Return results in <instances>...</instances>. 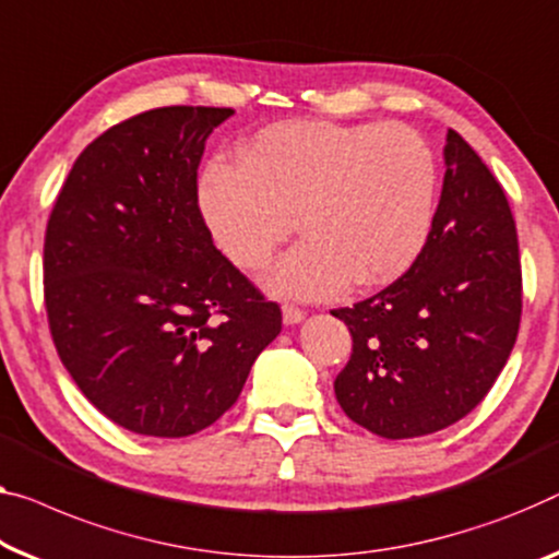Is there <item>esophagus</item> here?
Wrapping results in <instances>:
<instances>
[{"label": "esophagus", "mask_w": 559, "mask_h": 559, "mask_svg": "<svg viewBox=\"0 0 559 559\" xmlns=\"http://www.w3.org/2000/svg\"><path fill=\"white\" fill-rule=\"evenodd\" d=\"M304 319H306V311H301V308H298V306H294V304L283 306V323H286V326L301 323Z\"/></svg>", "instance_id": "34e87169"}]
</instances>
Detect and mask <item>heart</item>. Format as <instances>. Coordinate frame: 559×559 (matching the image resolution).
<instances>
[{
  "label": "heart",
  "instance_id": "heart-1",
  "mask_svg": "<svg viewBox=\"0 0 559 559\" xmlns=\"http://www.w3.org/2000/svg\"><path fill=\"white\" fill-rule=\"evenodd\" d=\"M221 251L258 271L301 221L306 238L265 276L278 296L329 298L409 271L437 207V160L406 124L283 122L213 160L198 186Z\"/></svg>",
  "mask_w": 559,
  "mask_h": 559
}]
</instances>
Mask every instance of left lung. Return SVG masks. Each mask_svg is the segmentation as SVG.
Here are the masks:
<instances>
[{"label": "left lung", "mask_w": 559, "mask_h": 559, "mask_svg": "<svg viewBox=\"0 0 559 559\" xmlns=\"http://www.w3.org/2000/svg\"><path fill=\"white\" fill-rule=\"evenodd\" d=\"M444 165L429 240L412 269L331 311L354 338L333 381L341 409L384 439L435 435L469 414L520 331V246L504 190L454 130Z\"/></svg>", "instance_id": "1"}]
</instances>
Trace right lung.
I'll list each match as a JSON object with an SVG mask.
<instances>
[{"instance_id": "obj_1", "label": "right lung", "mask_w": 559, "mask_h": 559, "mask_svg": "<svg viewBox=\"0 0 559 559\" xmlns=\"http://www.w3.org/2000/svg\"><path fill=\"white\" fill-rule=\"evenodd\" d=\"M230 107L173 105L82 150L45 233V306L57 354L107 419L145 437L211 427L281 333L198 207L205 140Z\"/></svg>"}]
</instances>
